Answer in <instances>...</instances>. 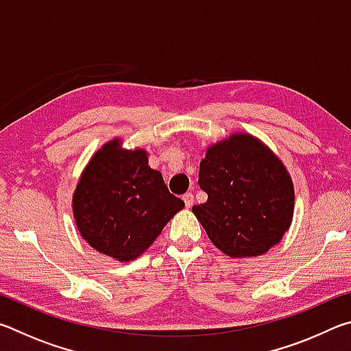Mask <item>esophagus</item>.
<instances>
[{
  "instance_id": "esophagus-1",
  "label": "esophagus",
  "mask_w": 351,
  "mask_h": 351,
  "mask_svg": "<svg viewBox=\"0 0 351 351\" xmlns=\"http://www.w3.org/2000/svg\"><path fill=\"white\" fill-rule=\"evenodd\" d=\"M182 199H184V203H186V207H187V209H190V207H192V206H193V203H195V197H193V193H190V192H187L186 195H184Z\"/></svg>"
}]
</instances>
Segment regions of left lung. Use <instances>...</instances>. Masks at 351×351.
<instances>
[{
    "label": "left lung",
    "instance_id": "left-lung-1",
    "mask_svg": "<svg viewBox=\"0 0 351 351\" xmlns=\"http://www.w3.org/2000/svg\"><path fill=\"white\" fill-rule=\"evenodd\" d=\"M204 204L193 213L218 249L230 257H257L287 232L294 187L283 164L260 141L234 134L210 147L199 162Z\"/></svg>",
    "mask_w": 351,
    "mask_h": 351
}]
</instances>
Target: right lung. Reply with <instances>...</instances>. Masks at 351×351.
<instances>
[{
	"label": "right lung",
	"mask_w": 351,
	"mask_h": 351,
	"mask_svg": "<svg viewBox=\"0 0 351 351\" xmlns=\"http://www.w3.org/2000/svg\"><path fill=\"white\" fill-rule=\"evenodd\" d=\"M73 204L83 239L99 252L130 261L156 240L184 201L148 167L144 150H121L112 141L86 165Z\"/></svg>",
	"instance_id": "1"
}]
</instances>
